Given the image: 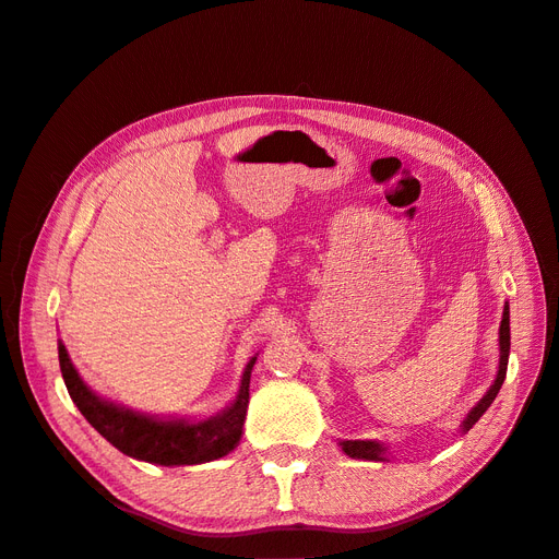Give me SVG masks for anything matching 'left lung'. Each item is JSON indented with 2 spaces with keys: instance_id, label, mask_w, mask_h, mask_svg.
I'll return each instance as SVG.
<instances>
[{
  "instance_id": "8db88e82",
  "label": "left lung",
  "mask_w": 559,
  "mask_h": 559,
  "mask_svg": "<svg viewBox=\"0 0 559 559\" xmlns=\"http://www.w3.org/2000/svg\"><path fill=\"white\" fill-rule=\"evenodd\" d=\"M499 347H501V359H499V373L495 384L489 386V392L480 399V403L468 413V417L464 419V431H468L476 421L483 417V413L492 405V401L497 399L499 389L503 384L506 378V368H509V349H511V321H509V306H503V317H501V326H499ZM343 450L349 456H357V460H376L382 462L384 460V448L376 441H343Z\"/></svg>"
}]
</instances>
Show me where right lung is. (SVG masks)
I'll return each mask as SVG.
<instances>
[{
	"label": "right lung",
	"mask_w": 559,
	"mask_h": 559,
	"mask_svg": "<svg viewBox=\"0 0 559 559\" xmlns=\"http://www.w3.org/2000/svg\"><path fill=\"white\" fill-rule=\"evenodd\" d=\"M58 359L67 392H70L81 415L86 417L114 448H118L128 456H134V460L163 466L202 464L228 454L240 441L249 403V378L253 364H257V357L247 364L240 394L233 401L230 408L207 421H198V425H189V421L181 419L163 421L118 408L114 403L97 399L91 389L83 384L76 368L72 366L70 357H67V349L62 343L58 345Z\"/></svg>",
	"instance_id": "obj_1"
}]
</instances>
